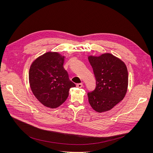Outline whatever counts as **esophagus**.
Here are the masks:
<instances>
[{
  "label": "esophagus",
  "mask_w": 153,
  "mask_h": 153,
  "mask_svg": "<svg viewBox=\"0 0 153 153\" xmlns=\"http://www.w3.org/2000/svg\"><path fill=\"white\" fill-rule=\"evenodd\" d=\"M76 86H77V87H78V88H81V87H83V84H82V83H79V84H76Z\"/></svg>",
  "instance_id": "obj_1"
}]
</instances>
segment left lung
Listing matches in <instances>:
<instances>
[{"mask_svg":"<svg viewBox=\"0 0 153 153\" xmlns=\"http://www.w3.org/2000/svg\"><path fill=\"white\" fill-rule=\"evenodd\" d=\"M96 79L95 89L87 93L88 100L96 111L111 110L125 97L128 74L125 63L109 53L89 56Z\"/></svg>","mask_w":153,"mask_h":153,"instance_id":"1","label":"left lung"}]
</instances>
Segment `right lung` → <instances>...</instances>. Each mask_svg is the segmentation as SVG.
I'll use <instances>...</instances> for the list:
<instances>
[{"label":"right lung","instance_id":"right-lung-1","mask_svg":"<svg viewBox=\"0 0 153 153\" xmlns=\"http://www.w3.org/2000/svg\"><path fill=\"white\" fill-rule=\"evenodd\" d=\"M64 56L48 52L38 58L30 66L29 82L32 92L45 107H58L66 101L71 87L68 72L64 69Z\"/></svg>","mask_w":153,"mask_h":153}]
</instances>
